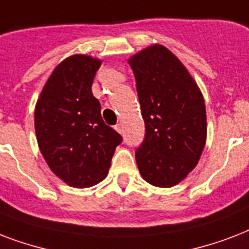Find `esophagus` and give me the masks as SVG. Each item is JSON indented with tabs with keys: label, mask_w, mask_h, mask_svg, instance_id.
<instances>
[{
	"label": "esophagus",
	"mask_w": 249,
	"mask_h": 249,
	"mask_svg": "<svg viewBox=\"0 0 249 249\" xmlns=\"http://www.w3.org/2000/svg\"><path fill=\"white\" fill-rule=\"evenodd\" d=\"M115 130L118 131L119 134H122L123 132V128H122V124H121V123H118V124H115V127H114Z\"/></svg>",
	"instance_id": "1"
}]
</instances>
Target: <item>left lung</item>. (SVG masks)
Instances as JSON below:
<instances>
[{"label": "left lung", "mask_w": 249, "mask_h": 249, "mask_svg": "<svg viewBox=\"0 0 249 249\" xmlns=\"http://www.w3.org/2000/svg\"><path fill=\"white\" fill-rule=\"evenodd\" d=\"M145 123L135 151L139 171L156 187H173L197 165L207 139L203 94L186 67L161 45L146 48L130 61Z\"/></svg>", "instance_id": "8db88e82"}]
</instances>
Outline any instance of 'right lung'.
Wrapping results in <instances>:
<instances>
[{
	"label": "right lung",
	"mask_w": 249,
	"mask_h": 249,
	"mask_svg": "<svg viewBox=\"0 0 249 249\" xmlns=\"http://www.w3.org/2000/svg\"><path fill=\"white\" fill-rule=\"evenodd\" d=\"M101 61L72 55L55 67L35 109L38 146L69 186L92 187L107 175L122 136L104 122L92 83Z\"/></svg>",
	"instance_id": "obj_1"
}]
</instances>
